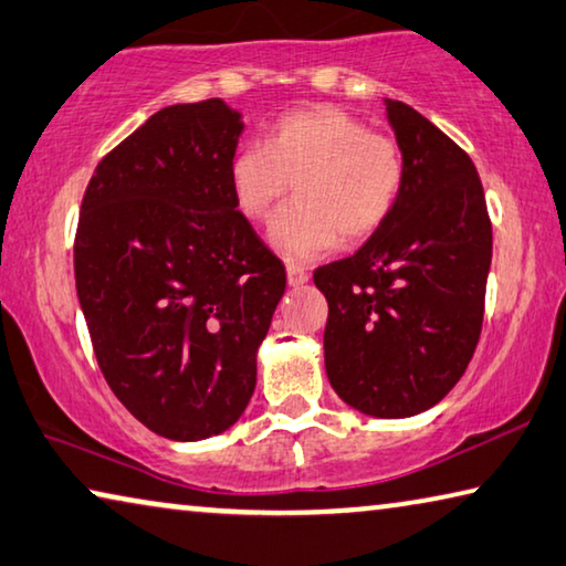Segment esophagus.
Listing matches in <instances>:
<instances>
[{
	"label": "esophagus",
	"instance_id": "34e87169",
	"mask_svg": "<svg viewBox=\"0 0 566 566\" xmlns=\"http://www.w3.org/2000/svg\"><path fill=\"white\" fill-rule=\"evenodd\" d=\"M286 282H290V286H302L310 282V272L300 264H286Z\"/></svg>",
	"mask_w": 566,
	"mask_h": 566
}]
</instances>
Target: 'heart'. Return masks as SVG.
<instances>
[{"label": "heart", "mask_w": 566, "mask_h": 566, "mask_svg": "<svg viewBox=\"0 0 566 566\" xmlns=\"http://www.w3.org/2000/svg\"><path fill=\"white\" fill-rule=\"evenodd\" d=\"M294 184L297 203L272 227L284 256L310 262L339 244H355L385 227L406 188V158L385 136L337 107H307L269 128L264 146L247 143L229 160L237 211L266 223Z\"/></svg>", "instance_id": "b5f03b06"}]
</instances>
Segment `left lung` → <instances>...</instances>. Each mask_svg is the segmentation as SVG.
Returning <instances> with one entry per match:
<instances>
[{
  "label": "left lung",
  "mask_w": 566,
  "mask_h": 566,
  "mask_svg": "<svg viewBox=\"0 0 566 566\" xmlns=\"http://www.w3.org/2000/svg\"><path fill=\"white\" fill-rule=\"evenodd\" d=\"M385 111L406 158L398 209L315 284L332 388L365 416L410 418L451 392L479 345L491 221L469 154L410 105L385 97Z\"/></svg>",
  "instance_id": "obj_1"
}]
</instances>
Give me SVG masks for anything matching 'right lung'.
<instances>
[{
	"label": "right lung",
	"instance_id": "1",
	"mask_svg": "<svg viewBox=\"0 0 566 566\" xmlns=\"http://www.w3.org/2000/svg\"><path fill=\"white\" fill-rule=\"evenodd\" d=\"M241 130L221 97L168 105L97 164L80 209L75 284L97 365L170 441L241 418L286 286L231 199Z\"/></svg>",
	"mask_w": 566,
	"mask_h": 566
}]
</instances>
